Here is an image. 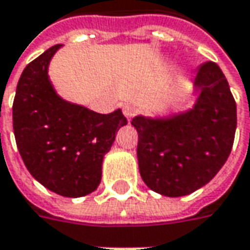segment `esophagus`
<instances>
[{
	"instance_id": "34e87169",
	"label": "esophagus",
	"mask_w": 250,
	"mask_h": 250,
	"mask_svg": "<svg viewBox=\"0 0 250 250\" xmlns=\"http://www.w3.org/2000/svg\"><path fill=\"white\" fill-rule=\"evenodd\" d=\"M124 115L126 117V120L129 121L133 115H135V112H136V108H135V105H132V104H126V105H124Z\"/></svg>"
}]
</instances>
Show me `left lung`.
<instances>
[{
    "mask_svg": "<svg viewBox=\"0 0 250 250\" xmlns=\"http://www.w3.org/2000/svg\"><path fill=\"white\" fill-rule=\"evenodd\" d=\"M192 108L166 117L136 115L138 161L143 182L163 196H187L208 184L228 159L236 104L217 63L205 62L193 81Z\"/></svg>",
    "mask_w": 250,
    "mask_h": 250,
    "instance_id": "obj_1",
    "label": "left lung"
}]
</instances>
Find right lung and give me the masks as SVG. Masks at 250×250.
Returning <instances> with one entry per match:
<instances>
[{"instance_id": "add662e5", "label": "right lung", "mask_w": 250, "mask_h": 250, "mask_svg": "<svg viewBox=\"0 0 250 250\" xmlns=\"http://www.w3.org/2000/svg\"><path fill=\"white\" fill-rule=\"evenodd\" d=\"M61 47L53 45L23 69L12 107L14 133L36 181L61 196L82 197L100 185L103 159L128 121L121 108L99 114L57 93L48 65Z\"/></svg>"}]
</instances>
